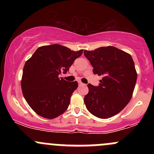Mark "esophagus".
Here are the masks:
<instances>
[{"label": "esophagus", "instance_id": "34e87169", "mask_svg": "<svg viewBox=\"0 0 154 154\" xmlns=\"http://www.w3.org/2000/svg\"><path fill=\"white\" fill-rule=\"evenodd\" d=\"M78 85H79V86H85V85H86L83 84V83L81 82H78Z\"/></svg>", "mask_w": 154, "mask_h": 154}]
</instances>
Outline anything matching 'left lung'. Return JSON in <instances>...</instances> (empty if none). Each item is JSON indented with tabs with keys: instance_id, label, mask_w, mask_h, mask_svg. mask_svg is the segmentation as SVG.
I'll use <instances>...</instances> for the list:
<instances>
[{
	"instance_id": "8db88e82",
	"label": "left lung",
	"mask_w": 154,
	"mask_h": 154,
	"mask_svg": "<svg viewBox=\"0 0 154 154\" xmlns=\"http://www.w3.org/2000/svg\"><path fill=\"white\" fill-rule=\"evenodd\" d=\"M93 67V73L102 75L99 85H88L84 102L90 113L107 119L119 113L132 98L137 81L135 63L128 53L114 46L84 51Z\"/></svg>"
}]
</instances>
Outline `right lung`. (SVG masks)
I'll return each instance as SVG.
<instances>
[{
	"label": "right lung",
	"instance_id": "right-lung-1",
	"mask_svg": "<svg viewBox=\"0 0 154 154\" xmlns=\"http://www.w3.org/2000/svg\"><path fill=\"white\" fill-rule=\"evenodd\" d=\"M82 52L58 44L44 45L39 47L26 61L21 81L22 93L39 116L54 119L68 109L78 83L67 82L59 75L66 73Z\"/></svg>",
	"mask_w": 154,
	"mask_h": 154
}]
</instances>
